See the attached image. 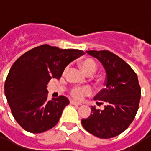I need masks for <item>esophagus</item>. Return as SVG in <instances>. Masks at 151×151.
<instances>
[{
    "instance_id": "34e87169",
    "label": "esophagus",
    "mask_w": 151,
    "mask_h": 151,
    "mask_svg": "<svg viewBox=\"0 0 151 151\" xmlns=\"http://www.w3.org/2000/svg\"><path fill=\"white\" fill-rule=\"evenodd\" d=\"M70 104L77 105V106H79V105H81V104H80V103H78V102L73 101V100H70Z\"/></svg>"
}]
</instances>
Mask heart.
<instances>
[{
  "label": "heart",
  "mask_w": 151,
  "mask_h": 151,
  "mask_svg": "<svg viewBox=\"0 0 151 151\" xmlns=\"http://www.w3.org/2000/svg\"><path fill=\"white\" fill-rule=\"evenodd\" d=\"M81 67L87 75L94 74L97 70V64L91 58H86L81 62ZM69 67H66L65 72H67ZM91 89L88 86H73L69 90V95L76 100H82L86 96L91 94Z\"/></svg>",
  "instance_id": "obj_1"
}]
</instances>
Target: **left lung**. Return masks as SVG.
<instances>
[{
  "label": "left lung",
  "mask_w": 151,
  "mask_h": 151,
  "mask_svg": "<svg viewBox=\"0 0 151 151\" xmlns=\"http://www.w3.org/2000/svg\"><path fill=\"white\" fill-rule=\"evenodd\" d=\"M103 64L106 70V88L94 98L104 110L92 107L91 115L82 119L87 132L99 138H111L128 129L135 118L141 98L137 76L124 60L108 50L86 51Z\"/></svg>",
  "instance_id": "1"
}]
</instances>
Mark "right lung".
Segmentation results:
<instances>
[{
  "mask_svg": "<svg viewBox=\"0 0 151 151\" xmlns=\"http://www.w3.org/2000/svg\"><path fill=\"white\" fill-rule=\"evenodd\" d=\"M84 53L43 44L14 63L5 79V94L13 116L23 129L43 133L58 123L69 100L60 95L49 101L47 86L52 78L59 79L66 66Z\"/></svg>",
  "mask_w": 151,
  "mask_h": 151,
  "instance_id": "add662e5",
  "label": "right lung"
}]
</instances>
